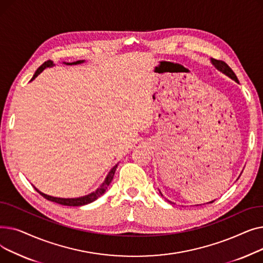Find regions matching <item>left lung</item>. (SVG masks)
Here are the masks:
<instances>
[{
	"label": "left lung",
	"instance_id": "8db88e82",
	"mask_svg": "<svg viewBox=\"0 0 263 263\" xmlns=\"http://www.w3.org/2000/svg\"><path fill=\"white\" fill-rule=\"evenodd\" d=\"M211 63L214 65V67L217 69V70H219L220 72H223L224 74H226V76H227V77H229L230 79H232V80H234V81L239 83L237 76L234 74V72L232 71V69H231V68H230V67H229L225 62H223V61H217V60L211 59ZM213 201H214V200L210 201L209 203H212Z\"/></svg>",
	"mask_w": 263,
	"mask_h": 263
}]
</instances>
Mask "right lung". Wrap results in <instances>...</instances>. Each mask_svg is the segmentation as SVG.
Listing matches in <instances>:
<instances>
[{"instance_id":"right-lung-1","label":"right lung","mask_w":263,"mask_h":263,"mask_svg":"<svg viewBox=\"0 0 263 263\" xmlns=\"http://www.w3.org/2000/svg\"><path fill=\"white\" fill-rule=\"evenodd\" d=\"M82 63H84V61H77V62H73V63H65V64H66V65H78V64H82ZM52 66H53V62H52V61L45 62L43 65H41V66L37 69L36 72H35L34 76H33V78L31 79V81H33L38 74H40V72H43L46 68L52 67ZM116 168H117V164L115 165V166H114L112 170L109 171V173L107 174V176H106V178H105V180L103 181V183H102L98 189H97L95 192L90 193V194L85 195V196H83V197H79V198H59V197H53V196H49V195H47V194H44L43 192H40V191L37 190L36 187H35V190L39 193V194H40L41 196H44L46 199L51 200V201H53V202H57V203H60V204H63V205H70V206L84 205V204H87V203H90V202L95 201L97 198H99V197L103 194V193L106 191L107 186L109 185V183L112 182Z\"/></svg>"}]
</instances>
